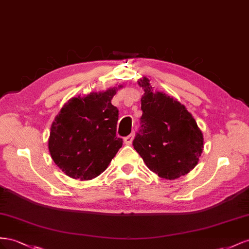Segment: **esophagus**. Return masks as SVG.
Segmentation results:
<instances>
[{"mask_svg":"<svg viewBox=\"0 0 249 249\" xmlns=\"http://www.w3.org/2000/svg\"><path fill=\"white\" fill-rule=\"evenodd\" d=\"M133 139H134V133H131V134H129V136H127L126 138H124V143L126 145H130L132 143Z\"/></svg>","mask_w":249,"mask_h":249,"instance_id":"obj_1","label":"esophagus"}]
</instances>
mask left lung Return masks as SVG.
Returning <instances> with one entry per match:
<instances>
[{"mask_svg": "<svg viewBox=\"0 0 249 249\" xmlns=\"http://www.w3.org/2000/svg\"><path fill=\"white\" fill-rule=\"evenodd\" d=\"M138 83L145 93L141 99L142 125L133 147L161 178H179L198 164L203 150L202 131L177 99L154 90L147 77Z\"/></svg>", "mask_w": 249, "mask_h": 249, "instance_id": "left-lung-1", "label": "left lung"}]
</instances>
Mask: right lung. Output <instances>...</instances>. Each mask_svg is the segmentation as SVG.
Returning a JSON list of instances; mask_svg holds the SVG:
<instances>
[{"label": "right lung", "mask_w": 249, "mask_h": 249, "mask_svg": "<svg viewBox=\"0 0 249 249\" xmlns=\"http://www.w3.org/2000/svg\"><path fill=\"white\" fill-rule=\"evenodd\" d=\"M71 98L51 125L48 147L53 161L71 178L89 180L108 167L123 140L116 136L119 110L111 104L117 90Z\"/></svg>", "instance_id": "add662e5"}]
</instances>
